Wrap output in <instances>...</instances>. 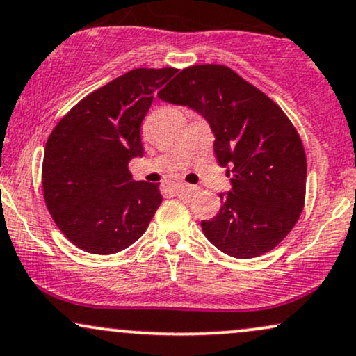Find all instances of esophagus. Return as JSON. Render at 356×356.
Listing matches in <instances>:
<instances>
[{
    "label": "esophagus",
    "instance_id": "obj_1",
    "mask_svg": "<svg viewBox=\"0 0 356 356\" xmlns=\"http://www.w3.org/2000/svg\"><path fill=\"white\" fill-rule=\"evenodd\" d=\"M177 190H178V193H195L196 191V186H193V185H188V183H179V185L177 186Z\"/></svg>",
    "mask_w": 356,
    "mask_h": 356
}]
</instances>
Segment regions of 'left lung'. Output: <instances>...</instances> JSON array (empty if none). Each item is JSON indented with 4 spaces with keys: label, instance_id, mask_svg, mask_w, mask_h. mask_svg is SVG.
<instances>
[{
    "label": "left lung",
    "instance_id": "left-lung-1",
    "mask_svg": "<svg viewBox=\"0 0 356 356\" xmlns=\"http://www.w3.org/2000/svg\"><path fill=\"white\" fill-rule=\"evenodd\" d=\"M158 96L207 118L216 160L232 177L218 215L202 221L204 236L241 260L271 252L296 225L307 193V154L290 118L223 65L181 70Z\"/></svg>",
    "mask_w": 356,
    "mask_h": 356
}]
</instances>
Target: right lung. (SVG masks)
<instances>
[{
	"instance_id": "1",
	"label": "right lung",
	"mask_w": 356,
	"mask_h": 356,
	"mask_svg": "<svg viewBox=\"0 0 356 356\" xmlns=\"http://www.w3.org/2000/svg\"><path fill=\"white\" fill-rule=\"evenodd\" d=\"M177 68H136L74 104L44 146L41 183L48 211L78 248L113 254L133 245L161 204L160 185L135 181L141 121ZM160 93V91H158Z\"/></svg>"
}]
</instances>
